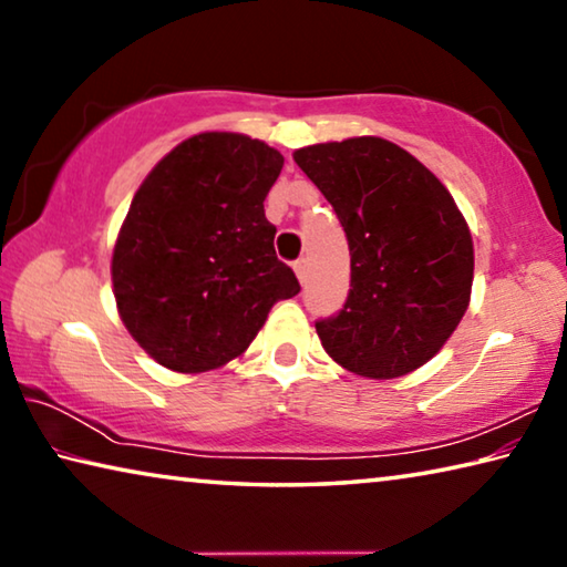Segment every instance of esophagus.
<instances>
[{
    "instance_id": "1",
    "label": "esophagus",
    "mask_w": 567,
    "mask_h": 567,
    "mask_svg": "<svg viewBox=\"0 0 567 567\" xmlns=\"http://www.w3.org/2000/svg\"><path fill=\"white\" fill-rule=\"evenodd\" d=\"M295 272H297V280L305 282L307 280V260H297L295 262Z\"/></svg>"
}]
</instances>
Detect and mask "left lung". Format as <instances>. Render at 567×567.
Wrapping results in <instances>:
<instances>
[{
    "label": "left lung",
    "instance_id": "left-lung-1",
    "mask_svg": "<svg viewBox=\"0 0 567 567\" xmlns=\"http://www.w3.org/2000/svg\"><path fill=\"white\" fill-rule=\"evenodd\" d=\"M295 162L332 205L350 245V295L315 328L344 370L392 380L433 360L473 290V235L453 195L382 137L322 142Z\"/></svg>",
    "mask_w": 567,
    "mask_h": 567
}]
</instances>
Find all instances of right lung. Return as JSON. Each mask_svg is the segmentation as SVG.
Here are the masks:
<instances>
[{"label":"right lung","mask_w":567,"mask_h":567,"mask_svg":"<svg viewBox=\"0 0 567 567\" xmlns=\"http://www.w3.org/2000/svg\"><path fill=\"white\" fill-rule=\"evenodd\" d=\"M285 159L237 132L167 152L134 192L112 252L117 312L162 368L217 370L243 354L277 300L300 292L275 255L265 197Z\"/></svg>","instance_id":"right-lung-1"}]
</instances>
